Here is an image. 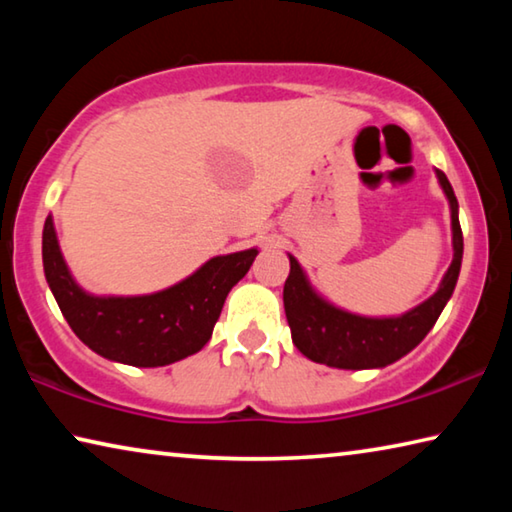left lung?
I'll list each match as a JSON object with an SVG mask.
<instances>
[{
    "instance_id": "obj_1",
    "label": "left lung",
    "mask_w": 512,
    "mask_h": 512,
    "mask_svg": "<svg viewBox=\"0 0 512 512\" xmlns=\"http://www.w3.org/2000/svg\"><path fill=\"white\" fill-rule=\"evenodd\" d=\"M438 185L452 216L454 257L438 289L420 305L400 316H361L336 307L309 282L305 268L289 255L291 273L284 282V311L291 327L293 345L307 359L341 370L386 368L420 345L436 325L440 311L452 298L463 262V232L458 223V201L443 171L436 169Z\"/></svg>"
}]
</instances>
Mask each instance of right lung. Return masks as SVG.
Returning <instances> with one entry per match:
<instances>
[{"instance_id":"1","label":"right lung","mask_w":512,"mask_h":512,"mask_svg":"<svg viewBox=\"0 0 512 512\" xmlns=\"http://www.w3.org/2000/svg\"><path fill=\"white\" fill-rule=\"evenodd\" d=\"M259 250L216 255L171 287L142 296H94L69 271L54 216L42 230V266L72 332L99 357L135 368L169 366L201 352L212 339L230 289Z\"/></svg>"}]
</instances>
